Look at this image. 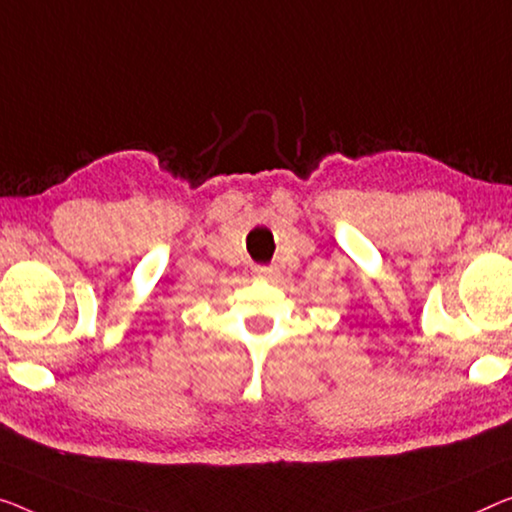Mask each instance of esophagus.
<instances>
[{
    "label": "esophagus",
    "mask_w": 512,
    "mask_h": 512,
    "mask_svg": "<svg viewBox=\"0 0 512 512\" xmlns=\"http://www.w3.org/2000/svg\"><path fill=\"white\" fill-rule=\"evenodd\" d=\"M276 269H273V266H253V276L255 278H262V280H271V278H276Z\"/></svg>",
    "instance_id": "1"
}]
</instances>
